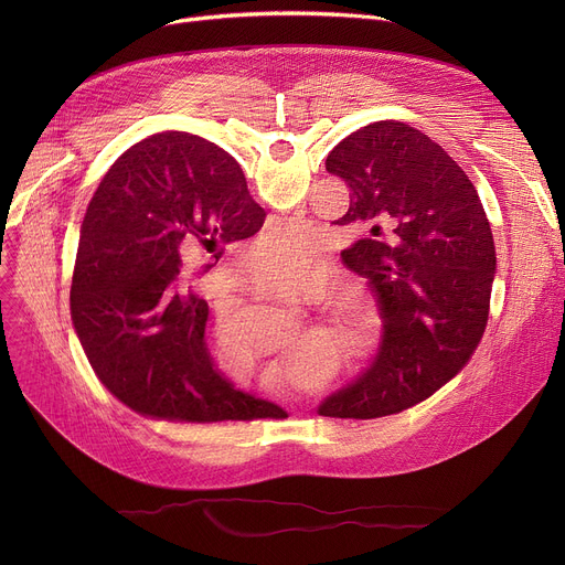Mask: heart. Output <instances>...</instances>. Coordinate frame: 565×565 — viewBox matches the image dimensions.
<instances>
[{
    "mask_svg": "<svg viewBox=\"0 0 565 565\" xmlns=\"http://www.w3.org/2000/svg\"><path fill=\"white\" fill-rule=\"evenodd\" d=\"M262 241L266 248L257 250V255L284 268H303L312 264L317 257L315 241L306 234H297L284 223L268 227ZM250 286L264 297L284 299L290 303H315L327 292V279L321 275L286 273L268 266L266 262L253 268ZM329 321H331L333 340L344 349H351L355 340H360V333L364 331L360 324V315L355 308H351V303H338L335 308H331ZM214 358H216L218 371L236 384L248 382L259 371V364H262L259 351L238 333L236 321L230 315L221 317L216 324Z\"/></svg>",
    "mask_w": 565,
    "mask_h": 565,
    "instance_id": "heart-1",
    "label": "heart"
}]
</instances>
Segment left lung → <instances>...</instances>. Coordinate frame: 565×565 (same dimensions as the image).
<instances>
[{"label": "left lung", "instance_id": "8db88e82", "mask_svg": "<svg viewBox=\"0 0 565 565\" xmlns=\"http://www.w3.org/2000/svg\"><path fill=\"white\" fill-rule=\"evenodd\" d=\"M327 170L351 188L335 223L371 232L342 262L375 292L382 344L371 369L317 412L355 420L399 414L456 377L486 333L497 275L490 221L456 160L407 122L353 131Z\"/></svg>", "mask_w": 565, "mask_h": 565}]
</instances>
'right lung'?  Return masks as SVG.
<instances>
[{"instance_id": "add662e5", "label": "right lung", "mask_w": 565, "mask_h": 565, "mask_svg": "<svg viewBox=\"0 0 565 565\" xmlns=\"http://www.w3.org/2000/svg\"><path fill=\"white\" fill-rule=\"evenodd\" d=\"M264 218L236 160L185 131L136 142L105 174L79 227L71 319L125 407L172 423L286 418L218 375L207 301L183 275L185 255L253 236Z\"/></svg>"}]
</instances>
